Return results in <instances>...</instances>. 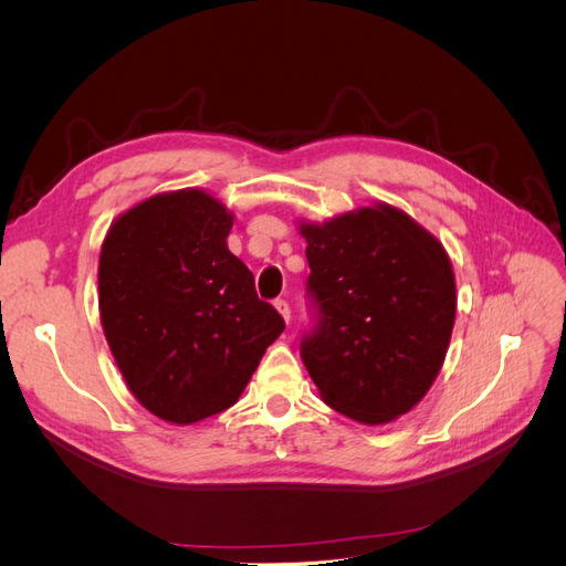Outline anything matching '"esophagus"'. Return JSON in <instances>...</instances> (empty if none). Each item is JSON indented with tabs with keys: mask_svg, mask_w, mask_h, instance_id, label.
<instances>
[{
	"mask_svg": "<svg viewBox=\"0 0 566 566\" xmlns=\"http://www.w3.org/2000/svg\"><path fill=\"white\" fill-rule=\"evenodd\" d=\"M273 304H276V310H279V314L283 316V321L290 323V304H287L285 300H276Z\"/></svg>",
	"mask_w": 566,
	"mask_h": 566,
	"instance_id": "obj_1",
	"label": "esophagus"
}]
</instances>
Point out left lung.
I'll return each instance as SVG.
<instances>
[{
    "label": "left lung",
    "mask_w": 566,
    "mask_h": 566,
    "mask_svg": "<svg viewBox=\"0 0 566 566\" xmlns=\"http://www.w3.org/2000/svg\"><path fill=\"white\" fill-rule=\"evenodd\" d=\"M318 323L302 361L321 399L364 424L418 406L437 380L455 323L447 250L406 212L378 202L302 221Z\"/></svg>",
    "instance_id": "8db88e82"
}]
</instances>
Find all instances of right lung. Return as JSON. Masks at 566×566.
Returning a JSON list of instances; mask_svg holds the SVG:
<instances>
[{"mask_svg":"<svg viewBox=\"0 0 566 566\" xmlns=\"http://www.w3.org/2000/svg\"><path fill=\"white\" fill-rule=\"evenodd\" d=\"M233 214L200 188L119 214L101 245L98 312L115 364L146 410L193 424L231 408L285 323L231 254Z\"/></svg>","mask_w":566,"mask_h":566,"instance_id":"obj_1","label":"right lung"}]
</instances>
